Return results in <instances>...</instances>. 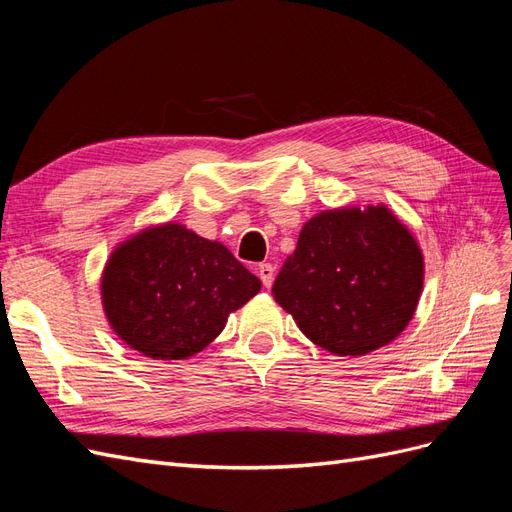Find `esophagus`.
<instances>
[{"label": "esophagus", "mask_w": 512, "mask_h": 512, "mask_svg": "<svg viewBox=\"0 0 512 512\" xmlns=\"http://www.w3.org/2000/svg\"><path fill=\"white\" fill-rule=\"evenodd\" d=\"M256 273H258V277H260L262 286H265V288H271V284H273V277H275V269H273V265H269V262H262V265H258Z\"/></svg>", "instance_id": "obj_1"}]
</instances>
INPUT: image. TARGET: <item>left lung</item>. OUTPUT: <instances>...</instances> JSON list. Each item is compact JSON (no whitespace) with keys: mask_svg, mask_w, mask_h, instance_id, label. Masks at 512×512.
<instances>
[{"mask_svg":"<svg viewBox=\"0 0 512 512\" xmlns=\"http://www.w3.org/2000/svg\"><path fill=\"white\" fill-rule=\"evenodd\" d=\"M425 258L386 205L327 209L307 220L273 284V299L307 339L337 356L391 344L412 320Z\"/></svg>","mask_w":512,"mask_h":512,"instance_id":"8db88e82","label":"left lung"}]
</instances>
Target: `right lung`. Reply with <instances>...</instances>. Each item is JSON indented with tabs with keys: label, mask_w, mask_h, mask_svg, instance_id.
I'll use <instances>...</instances> for the list:
<instances>
[{
	"label": "right lung",
	"mask_w": 512,
	"mask_h": 512,
	"mask_svg": "<svg viewBox=\"0 0 512 512\" xmlns=\"http://www.w3.org/2000/svg\"><path fill=\"white\" fill-rule=\"evenodd\" d=\"M260 288L226 245L179 222L153 224L121 241L100 280L115 335L158 361H183L205 350Z\"/></svg>",
	"instance_id": "obj_1"
}]
</instances>
